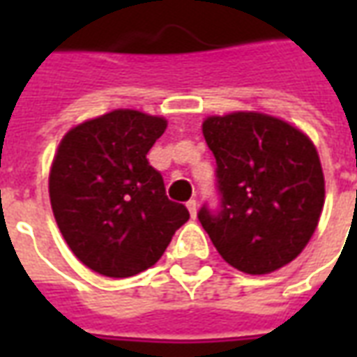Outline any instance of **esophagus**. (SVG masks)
<instances>
[{
	"mask_svg": "<svg viewBox=\"0 0 357 357\" xmlns=\"http://www.w3.org/2000/svg\"><path fill=\"white\" fill-rule=\"evenodd\" d=\"M187 208H189V214H191V218H197V208H199V204H197V201H189L187 202Z\"/></svg>",
	"mask_w": 357,
	"mask_h": 357,
	"instance_id": "1",
	"label": "esophagus"
}]
</instances>
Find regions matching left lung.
<instances>
[{
  "mask_svg": "<svg viewBox=\"0 0 357 357\" xmlns=\"http://www.w3.org/2000/svg\"><path fill=\"white\" fill-rule=\"evenodd\" d=\"M202 133L216 158L220 206L204 204L199 222L218 252L250 275L292 262L312 239L325 202L314 143L260 112L208 116Z\"/></svg>",
  "mask_w": 357,
  "mask_h": 357,
  "instance_id": "1",
  "label": "left lung"
}]
</instances>
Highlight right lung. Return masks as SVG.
<instances>
[{"label": "right lung", "instance_id": "right-lung-1", "mask_svg": "<svg viewBox=\"0 0 357 357\" xmlns=\"http://www.w3.org/2000/svg\"><path fill=\"white\" fill-rule=\"evenodd\" d=\"M164 130V118L118 109L73 128L59 145L50 172L53 216L74 256L101 275L155 266L189 220L147 160Z\"/></svg>", "mask_w": 357, "mask_h": 357}]
</instances>
